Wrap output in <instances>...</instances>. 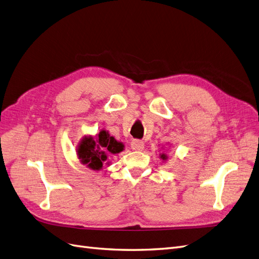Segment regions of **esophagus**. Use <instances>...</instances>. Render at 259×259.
<instances>
[{
    "mask_svg": "<svg viewBox=\"0 0 259 259\" xmlns=\"http://www.w3.org/2000/svg\"><path fill=\"white\" fill-rule=\"evenodd\" d=\"M131 147H132L133 150L142 151L143 149L145 148V144H144V142H142V140H139V139H134V140H132Z\"/></svg>",
    "mask_w": 259,
    "mask_h": 259,
    "instance_id": "obj_1",
    "label": "esophagus"
}]
</instances>
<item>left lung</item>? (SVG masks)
Returning a JSON list of instances; mask_svg holds the SVG:
<instances>
[{
  "label": "left lung",
  "mask_w": 259,
  "mask_h": 259,
  "mask_svg": "<svg viewBox=\"0 0 259 259\" xmlns=\"http://www.w3.org/2000/svg\"><path fill=\"white\" fill-rule=\"evenodd\" d=\"M160 159H162L163 161H166L167 159H168V156L165 154V153H164V152H162V153H160Z\"/></svg>",
  "instance_id": "1"
}]
</instances>
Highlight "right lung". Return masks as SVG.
Returning <instances> with one entry per match:
<instances>
[{"label":"right lung","instance_id":"right-lung-1","mask_svg":"<svg viewBox=\"0 0 259 259\" xmlns=\"http://www.w3.org/2000/svg\"><path fill=\"white\" fill-rule=\"evenodd\" d=\"M124 150L123 143L116 140L106 130H101L96 137L84 136L76 148L77 159L83 165L93 170H100L109 164L108 154H116Z\"/></svg>","mask_w":259,"mask_h":259}]
</instances>
